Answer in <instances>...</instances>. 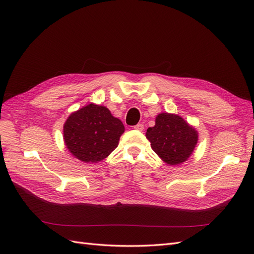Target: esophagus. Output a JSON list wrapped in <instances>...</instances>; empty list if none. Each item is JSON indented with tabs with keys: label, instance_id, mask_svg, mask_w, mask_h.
<instances>
[{
	"label": "esophagus",
	"instance_id": "1",
	"mask_svg": "<svg viewBox=\"0 0 254 254\" xmlns=\"http://www.w3.org/2000/svg\"><path fill=\"white\" fill-rule=\"evenodd\" d=\"M134 129L139 130V131H142V130L144 129V125L143 124H137V125L134 126Z\"/></svg>",
	"mask_w": 254,
	"mask_h": 254
}]
</instances>
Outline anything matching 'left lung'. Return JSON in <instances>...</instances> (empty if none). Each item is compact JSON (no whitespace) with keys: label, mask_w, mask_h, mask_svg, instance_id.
<instances>
[{"label":"left lung","mask_w":254,"mask_h":254,"mask_svg":"<svg viewBox=\"0 0 254 254\" xmlns=\"http://www.w3.org/2000/svg\"><path fill=\"white\" fill-rule=\"evenodd\" d=\"M151 148L164 162L180 164L193 152L198 141L197 131L179 115L160 113L156 125L146 132Z\"/></svg>","instance_id":"8db88e82"}]
</instances>
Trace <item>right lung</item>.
Returning <instances> with one entry per match:
<instances>
[{"mask_svg":"<svg viewBox=\"0 0 254 254\" xmlns=\"http://www.w3.org/2000/svg\"><path fill=\"white\" fill-rule=\"evenodd\" d=\"M123 123L103 106L90 104L72 113L64 126L66 148L86 163L102 161L118 147Z\"/></svg>","mask_w":254,"mask_h":254,"instance_id":"add662e5","label":"right lung"}]
</instances>
